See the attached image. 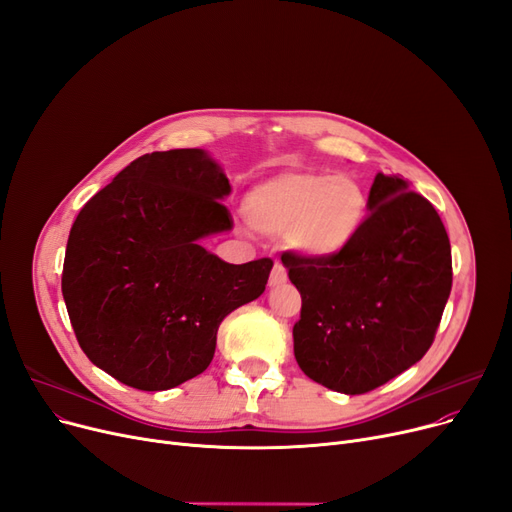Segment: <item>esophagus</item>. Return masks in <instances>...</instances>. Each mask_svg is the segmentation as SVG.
Returning a JSON list of instances; mask_svg holds the SVG:
<instances>
[{
    "mask_svg": "<svg viewBox=\"0 0 512 512\" xmlns=\"http://www.w3.org/2000/svg\"><path fill=\"white\" fill-rule=\"evenodd\" d=\"M286 280H288L286 267H284L282 263H276V265H274V270H272V274H270V286H272V288L282 286V284H286Z\"/></svg>",
    "mask_w": 512,
    "mask_h": 512,
    "instance_id": "34e87169",
    "label": "esophagus"
}]
</instances>
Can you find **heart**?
Listing matches in <instances>:
<instances>
[{
    "instance_id": "heart-1",
    "label": "heart",
    "mask_w": 512,
    "mask_h": 512,
    "mask_svg": "<svg viewBox=\"0 0 512 512\" xmlns=\"http://www.w3.org/2000/svg\"><path fill=\"white\" fill-rule=\"evenodd\" d=\"M369 199L359 180L315 170H286L257 182L245 197V215L267 236H288L311 259L340 255L361 232Z\"/></svg>"
}]
</instances>
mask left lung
Instances as JSON below:
<instances>
[{
    "instance_id": "left-lung-1",
    "label": "left lung",
    "mask_w": 512,
    "mask_h": 512,
    "mask_svg": "<svg viewBox=\"0 0 512 512\" xmlns=\"http://www.w3.org/2000/svg\"><path fill=\"white\" fill-rule=\"evenodd\" d=\"M282 263L303 299L294 357L313 382L342 394L369 392L415 365L452 288L440 215L400 176H375L369 218L340 255L284 253Z\"/></svg>"
}]
</instances>
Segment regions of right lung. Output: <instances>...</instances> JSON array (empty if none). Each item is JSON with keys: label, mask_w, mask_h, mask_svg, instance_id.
<instances>
[{"label": "right lung", "mask_w": 512, "mask_h": 512, "mask_svg": "<svg viewBox=\"0 0 512 512\" xmlns=\"http://www.w3.org/2000/svg\"><path fill=\"white\" fill-rule=\"evenodd\" d=\"M224 168L205 149L134 159L72 224L62 294L93 365L137 390L203 373L222 319L261 297L272 259L226 263L201 240L232 230Z\"/></svg>", "instance_id": "add662e5"}]
</instances>
